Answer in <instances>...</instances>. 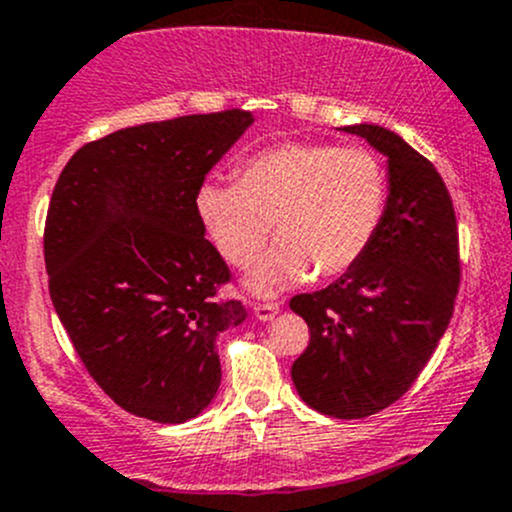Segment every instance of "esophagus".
<instances>
[{
	"label": "esophagus",
	"instance_id": "esophagus-1",
	"mask_svg": "<svg viewBox=\"0 0 512 512\" xmlns=\"http://www.w3.org/2000/svg\"><path fill=\"white\" fill-rule=\"evenodd\" d=\"M279 301H260V304H255V316L260 321H272L274 316L279 314Z\"/></svg>",
	"mask_w": 512,
	"mask_h": 512
}]
</instances>
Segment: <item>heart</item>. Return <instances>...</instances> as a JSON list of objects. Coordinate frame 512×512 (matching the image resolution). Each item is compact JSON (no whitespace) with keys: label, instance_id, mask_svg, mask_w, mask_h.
<instances>
[{"label":"heart","instance_id":"1","mask_svg":"<svg viewBox=\"0 0 512 512\" xmlns=\"http://www.w3.org/2000/svg\"><path fill=\"white\" fill-rule=\"evenodd\" d=\"M387 206L380 159L360 147L282 142L240 164L235 184L203 181L196 215L228 265L255 262L247 274L255 294L348 272L378 235Z\"/></svg>","mask_w":512,"mask_h":512}]
</instances>
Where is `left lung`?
Instances as JSON below:
<instances>
[{
	"mask_svg": "<svg viewBox=\"0 0 512 512\" xmlns=\"http://www.w3.org/2000/svg\"><path fill=\"white\" fill-rule=\"evenodd\" d=\"M387 157V206L365 255L326 289L289 306L309 326L292 380L311 410L363 419L410 390L454 314L459 233L432 161L380 125H351Z\"/></svg>",
	"mask_w": 512,
	"mask_h": 512,
	"instance_id": "left-lung-1",
	"label": "left lung"
}]
</instances>
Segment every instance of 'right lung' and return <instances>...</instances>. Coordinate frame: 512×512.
<instances>
[{
  "label": "right lung",
  "mask_w": 512,
  "mask_h": 512,
  "mask_svg": "<svg viewBox=\"0 0 512 512\" xmlns=\"http://www.w3.org/2000/svg\"><path fill=\"white\" fill-rule=\"evenodd\" d=\"M245 110L127 127L80 147L58 176L43 257L75 353L122 410L161 424L220 387L215 338L247 309L196 215L206 174L252 125Z\"/></svg>",
  "instance_id": "obj_1"
}]
</instances>
